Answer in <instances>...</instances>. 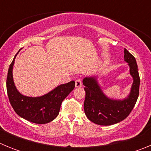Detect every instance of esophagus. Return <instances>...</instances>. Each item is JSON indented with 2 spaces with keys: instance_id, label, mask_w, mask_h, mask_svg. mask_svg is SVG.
<instances>
[{
  "instance_id": "obj_1",
  "label": "esophagus",
  "mask_w": 151,
  "mask_h": 151,
  "mask_svg": "<svg viewBox=\"0 0 151 151\" xmlns=\"http://www.w3.org/2000/svg\"><path fill=\"white\" fill-rule=\"evenodd\" d=\"M82 86V82L81 79L76 80V88H81Z\"/></svg>"
}]
</instances>
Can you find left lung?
<instances>
[{
	"label": "left lung",
	"instance_id": "left-lung-1",
	"mask_svg": "<svg viewBox=\"0 0 151 151\" xmlns=\"http://www.w3.org/2000/svg\"><path fill=\"white\" fill-rule=\"evenodd\" d=\"M124 59L130 67L133 84L129 97L122 101L108 98L104 94L94 77L83 79L85 99L84 110L89 120L100 125H110L124 120L130 114L139 95L140 77L136 60L126 49L124 50Z\"/></svg>",
	"mask_w": 151,
	"mask_h": 151
}]
</instances>
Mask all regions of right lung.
Returning a JSON list of instances; mask_svg holds the SVG:
<instances>
[{
	"mask_svg": "<svg viewBox=\"0 0 151 151\" xmlns=\"http://www.w3.org/2000/svg\"><path fill=\"white\" fill-rule=\"evenodd\" d=\"M15 57L10 63L6 78V91L12 107L19 116L33 123L51 122L59 114L63 101L74 89L75 82L59 85L41 97L23 96L17 90L13 82V66Z\"/></svg>",
	"mask_w": 151,
	"mask_h": 151,
	"instance_id": "add662e5",
	"label": "right lung"
}]
</instances>
